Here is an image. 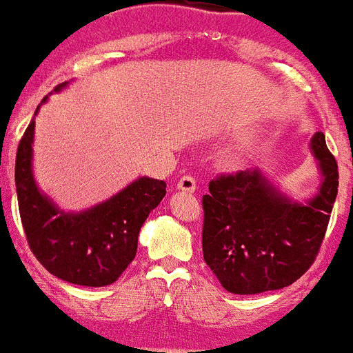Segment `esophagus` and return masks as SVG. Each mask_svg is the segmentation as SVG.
Returning <instances> with one entry per match:
<instances>
[{
  "label": "esophagus",
  "mask_w": 353,
  "mask_h": 353,
  "mask_svg": "<svg viewBox=\"0 0 353 353\" xmlns=\"http://www.w3.org/2000/svg\"><path fill=\"white\" fill-rule=\"evenodd\" d=\"M176 189L182 190V192H194V190H196V180H194L190 174H185V176H182V179L179 180Z\"/></svg>",
  "instance_id": "obj_1"
}]
</instances>
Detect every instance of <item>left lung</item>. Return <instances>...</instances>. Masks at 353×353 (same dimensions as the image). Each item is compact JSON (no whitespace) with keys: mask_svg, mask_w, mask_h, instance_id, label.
<instances>
[{"mask_svg":"<svg viewBox=\"0 0 353 353\" xmlns=\"http://www.w3.org/2000/svg\"><path fill=\"white\" fill-rule=\"evenodd\" d=\"M310 147L322 182L306 203L283 196L259 170L210 182L203 196V257L228 292L283 289L315 261L338 194V164L322 131Z\"/></svg>","mask_w":353,"mask_h":353,"instance_id":"8db88e82","label":"left lung"}]
</instances>
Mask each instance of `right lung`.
I'll return each mask as SVG.
<instances>
[{"label":"right lung","mask_w":353,"mask_h":353,"mask_svg":"<svg viewBox=\"0 0 353 353\" xmlns=\"http://www.w3.org/2000/svg\"><path fill=\"white\" fill-rule=\"evenodd\" d=\"M63 87L66 82L54 90L59 92ZM33 138L34 119L15 157L19 213L29 248L48 273L64 282L110 285L137 255L141 225L166 196V182L141 176L105 203L79 213L64 212L34 182Z\"/></svg>","instance_id":"right-lung-1"}]
</instances>
